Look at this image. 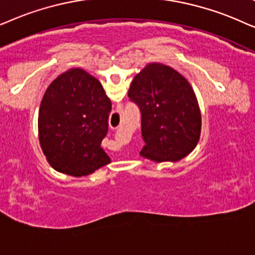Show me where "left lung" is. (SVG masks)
I'll list each match as a JSON object with an SVG mask.
<instances>
[{"instance_id":"obj_1","label":"left lung","mask_w":255,"mask_h":255,"mask_svg":"<svg viewBox=\"0 0 255 255\" xmlns=\"http://www.w3.org/2000/svg\"><path fill=\"white\" fill-rule=\"evenodd\" d=\"M128 97L141 112L143 157L176 162L193 150L201 136V111L182 74L167 65L149 64L135 76Z\"/></svg>"}]
</instances>
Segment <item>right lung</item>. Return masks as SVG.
Here are the masks:
<instances>
[{"label": "right lung", "instance_id": "add662e5", "mask_svg": "<svg viewBox=\"0 0 255 255\" xmlns=\"http://www.w3.org/2000/svg\"><path fill=\"white\" fill-rule=\"evenodd\" d=\"M112 111L103 85L81 69L60 74L47 87L39 107L40 147L52 168L86 176L111 162L101 148Z\"/></svg>", "mask_w": 255, "mask_h": 255}]
</instances>
